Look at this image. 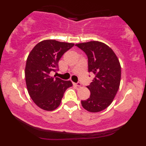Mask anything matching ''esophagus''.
<instances>
[{
	"label": "esophagus",
	"mask_w": 146,
	"mask_h": 146,
	"mask_svg": "<svg viewBox=\"0 0 146 146\" xmlns=\"http://www.w3.org/2000/svg\"><path fill=\"white\" fill-rule=\"evenodd\" d=\"M74 84L75 86H78V87L81 86V83H80V82H78V83H74V84Z\"/></svg>",
	"instance_id": "esophagus-1"
}]
</instances>
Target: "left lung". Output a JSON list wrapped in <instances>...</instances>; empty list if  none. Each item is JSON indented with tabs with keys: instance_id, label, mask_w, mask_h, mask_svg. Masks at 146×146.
<instances>
[{
	"instance_id": "1",
	"label": "left lung",
	"mask_w": 146,
	"mask_h": 146,
	"mask_svg": "<svg viewBox=\"0 0 146 146\" xmlns=\"http://www.w3.org/2000/svg\"><path fill=\"white\" fill-rule=\"evenodd\" d=\"M75 46L86 53L88 71L95 75V78L87 86L90 92L89 98L82 100V106L91 113L100 112L109 106L119 88V61L113 50L101 42L90 41Z\"/></svg>"
}]
</instances>
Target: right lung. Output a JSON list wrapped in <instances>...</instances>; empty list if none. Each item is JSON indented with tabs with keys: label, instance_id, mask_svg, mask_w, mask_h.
Wrapping results in <instances>:
<instances>
[{
	"label": "right lung",
	"instance_id": "right-lung-1",
	"mask_svg": "<svg viewBox=\"0 0 146 146\" xmlns=\"http://www.w3.org/2000/svg\"><path fill=\"white\" fill-rule=\"evenodd\" d=\"M73 46V43L46 40L37 44L28 56L25 66L27 88L33 101L42 109H56L64 92L73 85L71 81L51 77L50 73L58 71L61 57Z\"/></svg>",
	"mask_w": 146,
	"mask_h": 146
}]
</instances>
